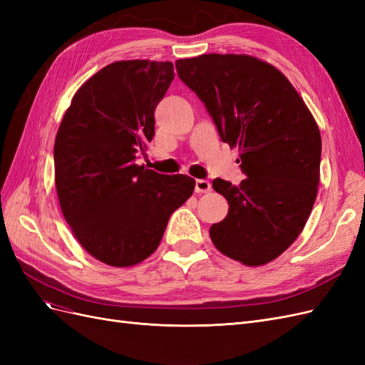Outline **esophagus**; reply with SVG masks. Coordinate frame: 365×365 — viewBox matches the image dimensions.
Here are the masks:
<instances>
[{
    "label": "esophagus",
    "mask_w": 365,
    "mask_h": 365,
    "mask_svg": "<svg viewBox=\"0 0 365 365\" xmlns=\"http://www.w3.org/2000/svg\"><path fill=\"white\" fill-rule=\"evenodd\" d=\"M195 192L200 193V195L212 192V184H210L207 180H196V182H195Z\"/></svg>",
    "instance_id": "obj_1"
}]
</instances>
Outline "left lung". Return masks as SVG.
<instances>
[{"instance_id": "8db88e82", "label": "left lung", "mask_w": 365, "mask_h": 365, "mask_svg": "<svg viewBox=\"0 0 365 365\" xmlns=\"http://www.w3.org/2000/svg\"><path fill=\"white\" fill-rule=\"evenodd\" d=\"M204 102L220 140L239 148V185L216 178L228 215L210 227L215 247L247 267L277 259L302 233L318 192L322 135L286 76L248 54L208 53L175 62Z\"/></svg>"}]
</instances>
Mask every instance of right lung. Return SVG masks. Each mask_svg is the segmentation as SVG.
Segmentation results:
<instances>
[{"label": "right lung", "mask_w": 365, "mask_h": 365, "mask_svg": "<svg viewBox=\"0 0 365 365\" xmlns=\"http://www.w3.org/2000/svg\"><path fill=\"white\" fill-rule=\"evenodd\" d=\"M173 63L106 65L76 91L54 141V182L79 244L109 267L155 252L169 217L195 190L187 175L135 164L155 135L153 113L173 81Z\"/></svg>", "instance_id": "obj_1"}]
</instances>
